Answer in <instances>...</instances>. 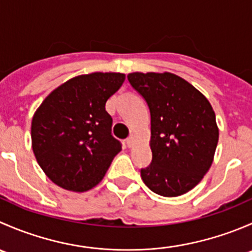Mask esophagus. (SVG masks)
<instances>
[{"label":"esophagus","instance_id":"esophagus-1","mask_svg":"<svg viewBox=\"0 0 252 252\" xmlns=\"http://www.w3.org/2000/svg\"><path fill=\"white\" fill-rule=\"evenodd\" d=\"M134 142H135V135H134V134H131V135L126 139V145H128L129 147H131L134 145Z\"/></svg>","mask_w":252,"mask_h":252}]
</instances>
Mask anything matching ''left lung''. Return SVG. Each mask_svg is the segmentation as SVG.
<instances>
[{"mask_svg":"<svg viewBox=\"0 0 252 252\" xmlns=\"http://www.w3.org/2000/svg\"><path fill=\"white\" fill-rule=\"evenodd\" d=\"M128 80L151 114L152 162L141 169L142 182L161 196L187 194L215 158L220 130L210 101L173 73L134 72Z\"/></svg>","mask_w":252,"mask_h":252,"instance_id":"1","label":"left lung"}]
</instances>
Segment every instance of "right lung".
I'll list each match as a JSON object with an SVG mask.
<instances>
[{"label":"right lung","instance_id":"obj_1","mask_svg":"<svg viewBox=\"0 0 252 252\" xmlns=\"http://www.w3.org/2000/svg\"><path fill=\"white\" fill-rule=\"evenodd\" d=\"M126 80L122 73L74 77L46 96L32 121V147L48 179L69 191L93 189L122 150L105 106Z\"/></svg>","mask_w":252,"mask_h":252}]
</instances>
